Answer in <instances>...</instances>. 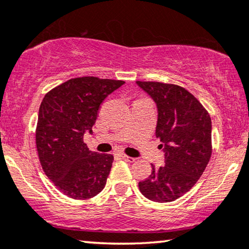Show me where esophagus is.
Instances as JSON below:
<instances>
[{
	"label": "esophagus",
	"mask_w": 249,
	"mask_h": 249,
	"mask_svg": "<svg viewBox=\"0 0 249 249\" xmlns=\"http://www.w3.org/2000/svg\"><path fill=\"white\" fill-rule=\"evenodd\" d=\"M121 157H122V159H124L125 161H128V163H133V161L135 160V158L128 157V156H126V155H121Z\"/></svg>",
	"instance_id": "obj_1"
}]
</instances>
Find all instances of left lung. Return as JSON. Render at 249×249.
I'll return each mask as SVG.
<instances>
[{"label": "left lung", "instance_id": "8db88e82", "mask_svg": "<svg viewBox=\"0 0 249 249\" xmlns=\"http://www.w3.org/2000/svg\"><path fill=\"white\" fill-rule=\"evenodd\" d=\"M137 84L157 105L156 138L165 152V166L155 168L139 189L145 198L170 203L197 183L212 155V121L206 109L190 92L174 84Z\"/></svg>", "mask_w": 249, "mask_h": 249}]
</instances>
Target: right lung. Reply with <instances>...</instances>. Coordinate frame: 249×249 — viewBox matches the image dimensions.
Listing matches in <instances>:
<instances>
[{"mask_svg":"<svg viewBox=\"0 0 249 249\" xmlns=\"http://www.w3.org/2000/svg\"><path fill=\"white\" fill-rule=\"evenodd\" d=\"M124 81L93 76L68 79L45 94L38 110L36 148L42 168L59 190L72 199H89L105 188L114 156L89 150L100 105Z\"/></svg>","mask_w":249,"mask_h":249,"instance_id":"1","label":"right lung"}]
</instances>
